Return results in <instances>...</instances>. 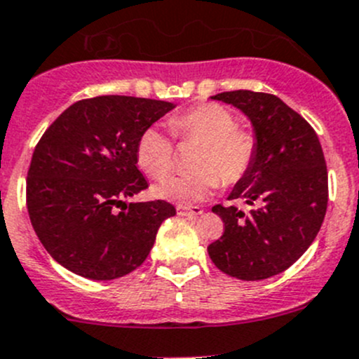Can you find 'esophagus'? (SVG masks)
I'll return each instance as SVG.
<instances>
[{
    "instance_id": "obj_1",
    "label": "esophagus",
    "mask_w": 359,
    "mask_h": 359,
    "mask_svg": "<svg viewBox=\"0 0 359 359\" xmlns=\"http://www.w3.org/2000/svg\"><path fill=\"white\" fill-rule=\"evenodd\" d=\"M203 210L200 206H186V205H179L177 206V213L180 217H198L201 215Z\"/></svg>"
}]
</instances>
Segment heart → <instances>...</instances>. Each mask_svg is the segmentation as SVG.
Listing matches in <instances>:
<instances>
[{"mask_svg": "<svg viewBox=\"0 0 359 359\" xmlns=\"http://www.w3.org/2000/svg\"><path fill=\"white\" fill-rule=\"evenodd\" d=\"M172 135L182 144H198L193 172L166 177L173 168V142L156 126L142 130L135 144L139 168L151 179H163L153 193L159 200L194 205L217 187L241 182L257 158V135L238 126L236 116L220 104H200L168 119Z\"/></svg>", "mask_w": 359, "mask_h": 359, "instance_id": "obj_1", "label": "heart"}]
</instances>
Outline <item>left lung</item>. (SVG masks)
I'll list each match as a JSON object with an SVG mask.
<instances>
[{
    "label": "left lung",
    "mask_w": 359,
    "mask_h": 359,
    "mask_svg": "<svg viewBox=\"0 0 359 359\" xmlns=\"http://www.w3.org/2000/svg\"><path fill=\"white\" fill-rule=\"evenodd\" d=\"M241 109L255 130L257 158L234 186L229 200L215 205L224 234L208 247L222 273L245 281L276 276L300 259L323 224L328 205V172L313 126L276 95L234 90L212 97Z\"/></svg>",
    "instance_id": "1"
}]
</instances>
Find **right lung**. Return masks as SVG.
Segmentation results:
<instances>
[{"label": "right lung", "mask_w": 359, "mask_h": 359, "mask_svg": "<svg viewBox=\"0 0 359 359\" xmlns=\"http://www.w3.org/2000/svg\"><path fill=\"white\" fill-rule=\"evenodd\" d=\"M126 95L83 99L46 128L27 170V212L46 252L88 280H116L149 255L175 206L125 198L147 189L137 168L142 130L173 109Z\"/></svg>", "instance_id": "1"}]
</instances>
